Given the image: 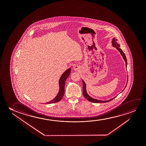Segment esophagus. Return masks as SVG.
Listing matches in <instances>:
<instances>
[{
    "label": "esophagus",
    "mask_w": 146,
    "mask_h": 146,
    "mask_svg": "<svg viewBox=\"0 0 146 146\" xmlns=\"http://www.w3.org/2000/svg\"><path fill=\"white\" fill-rule=\"evenodd\" d=\"M74 70L75 71H80V67L79 66H75L74 67Z\"/></svg>",
    "instance_id": "esophagus-1"
}]
</instances>
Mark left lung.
Listing matches in <instances>:
<instances>
[{
	"label": "left lung",
	"mask_w": 146,
	"mask_h": 146,
	"mask_svg": "<svg viewBox=\"0 0 146 146\" xmlns=\"http://www.w3.org/2000/svg\"><path fill=\"white\" fill-rule=\"evenodd\" d=\"M117 40L116 39H115V38H113V40H112V46L114 47H116V49L120 52V54L123 56V58L124 60H125V63H126V67H127V58H126V56H125V55L124 54V52L122 51V49L120 48V45L118 44V43L117 42ZM82 81H83V95H84V97H85V98H86L87 100L89 101H90V102H93V103H106V102H109L110 101H111V100H113V99H114V98H115L116 97H116H115L114 98H112L111 99L107 100V101H102V100H97V99H95L92 98L91 97H90V96L87 94V91H86V85L85 82H84V80H82ZM127 83H128V80H127ZM126 86H127V85H126V86H125V88H126ZM125 88H124V89H125Z\"/></svg>",
	"instance_id": "1"
}]
</instances>
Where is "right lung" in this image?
<instances>
[{
    "instance_id": "add662e5",
    "label": "right lung",
    "mask_w": 146,
    "mask_h": 146,
    "mask_svg": "<svg viewBox=\"0 0 146 146\" xmlns=\"http://www.w3.org/2000/svg\"><path fill=\"white\" fill-rule=\"evenodd\" d=\"M70 72H71V68H69L67 70H66L62 74L61 76L60 77L59 81V90L58 94L53 100L50 101L49 102H47V103H46L45 104H51V103H57V102L60 101V100L62 99V98L64 96V92H65L64 87H65V82H66L67 78H68L69 76L70 75Z\"/></svg>"
}]
</instances>
